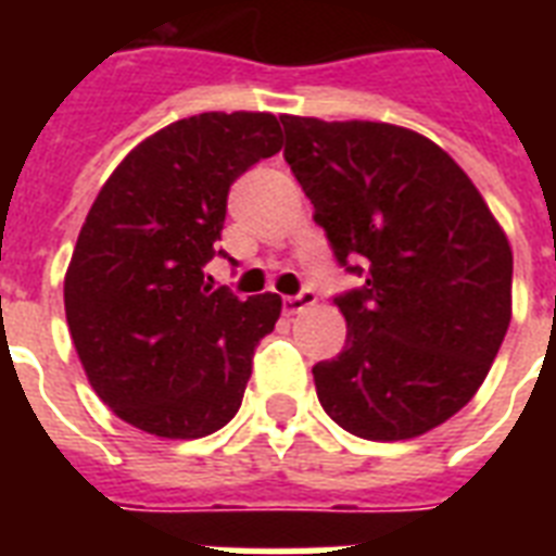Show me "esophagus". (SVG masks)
<instances>
[{
  "instance_id": "obj_1",
  "label": "esophagus",
  "mask_w": 556,
  "mask_h": 556,
  "mask_svg": "<svg viewBox=\"0 0 556 556\" xmlns=\"http://www.w3.org/2000/svg\"><path fill=\"white\" fill-rule=\"evenodd\" d=\"M314 300H317V294H314L312 288H303L300 294L286 296V300H282V312H286L288 317H291V314H300V312H303V308L314 305Z\"/></svg>"
}]
</instances>
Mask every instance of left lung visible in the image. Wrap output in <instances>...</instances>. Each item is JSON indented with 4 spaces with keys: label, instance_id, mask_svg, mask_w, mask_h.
Instances as JSON below:
<instances>
[{
    "label": "left lung",
    "instance_id": "8db88e82",
    "mask_svg": "<svg viewBox=\"0 0 556 556\" xmlns=\"http://www.w3.org/2000/svg\"><path fill=\"white\" fill-rule=\"evenodd\" d=\"M286 161L334 260L364 286L334 294L349 334L314 364L331 421L415 439L482 387L510 323V244L447 152L371 121L279 117Z\"/></svg>",
    "mask_w": 556,
    "mask_h": 556
}]
</instances>
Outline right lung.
Here are the masks:
<instances>
[{
  "label": "right lung",
  "instance_id": "add662e5",
  "mask_svg": "<svg viewBox=\"0 0 556 556\" xmlns=\"http://www.w3.org/2000/svg\"><path fill=\"white\" fill-rule=\"evenodd\" d=\"M282 147L268 112H204L138 143L109 176L65 274V320L103 404L161 439H201L242 406L277 294L236 296L204 274L227 192ZM233 262V260H230Z\"/></svg>",
  "mask_w": 556,
  "mask_h": 556
}]
</instances>
